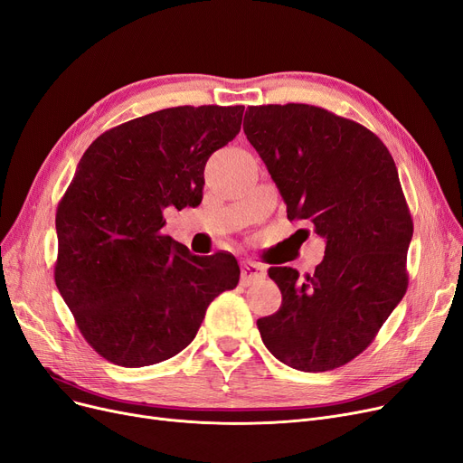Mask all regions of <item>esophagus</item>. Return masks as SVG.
<instances>
[{
	"mask_svg": "<svg viewBox=\"0 0 463 463\" xmlns=\"http://www.w3.org/2000/svg\"><path fill=\"white\" fill-rule=\"evenodd\" d=\"M265 272H267V269L263 265L253 263V260H246V263L242 265V274H240V279H242L244 286H250V284H253V281L265 278Z\"/></svg>",
	"mask_w": 463,
	"mask_h": 463,
	"instance_id": "esophagus-1",
	"label": "esophagus"
}]
</instances>
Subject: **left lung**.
<instances>
[{
  "mask_svg": "<svg viewBox=\"0 0 463 463\" xmlns=\"http://www.w3.org/2000/svg\"><path fill=\"white\" fill-rule=\"evenodd\" d=\"M244 132L263 158L289 221L327 240L314 274L270 267L276 314L257 319L269 352L324 373L367 350L409 288L412 217L393 158L352 118L308 104L251 106Z\"/></svg>",
  "mask_w": 463,
  "mask_h": 463,
  "instance_id": "obj_1",
  "label": "left lung"
}]
</instances>
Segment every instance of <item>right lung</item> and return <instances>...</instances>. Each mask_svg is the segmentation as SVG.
<instances>
[{"label": "right lung", "mask_w": 463, "mask_h": 463, "mask_svg": "<svg viewBox=\"0 0 463 463\" xmlns=\"http://www.w3.org/2000/svg\"><path fill=\"white\" fill-rule=\"evenodd\" d=\"M244 106H179L99 134L56 208V288L83 338L120 367L191 345L212 300L234 289V255L198 257L163 234L165 208L198 206L204 166Z\"/></svg>", "instance_id": "1"}]
</instances>
